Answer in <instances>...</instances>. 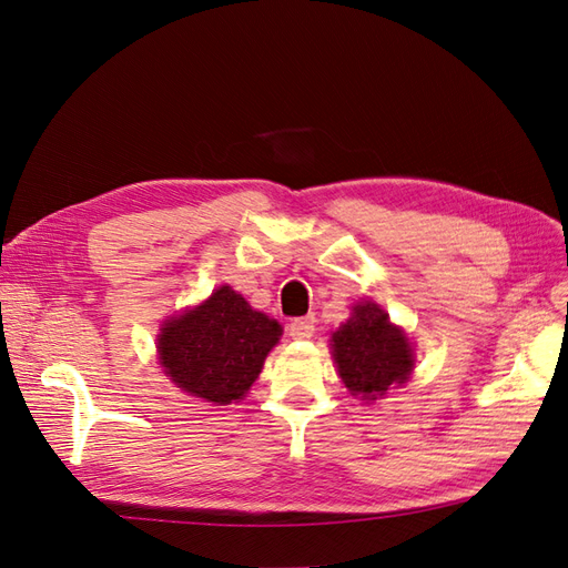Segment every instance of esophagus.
<instances>
[{
	"instance_id": "esophagus-1",
	"label": "esophagus",
	"mask_w": 568,
	"mask_h": 568,
	"mask_svg": "<svg viewBox=\"0 0 568 568\" xmlns=\"http://www.w3.org/2000/svg\"><path fill=\"white\" fill-rule=\"evenodd\" d=\"M315 334V317L307 315V317H298L288 324V336L294 341H307L313 338Z\"/></svg>"
}]
</instances>
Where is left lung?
<instances>
[{"label": "left lung", "mask_w": 568, "mask_h": 568, "mask_svg": "<svg viewBox=\"0 0 568 568\" xmlns=\"http://www.w3.org/2000/svg\"><path fill=\"white\" fill-rule=\"evenodd\" d=\"M332 348L343 384L365 400H376L393 384H405L415 367L407 336L374 303L355 305L353 317L334 332Z\"/></svg>", "instance_id": "obj_1"}]
</instances>
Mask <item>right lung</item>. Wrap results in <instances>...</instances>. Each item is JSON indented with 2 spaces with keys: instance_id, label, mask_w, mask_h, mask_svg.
<instances>
[{
  "instance_id": "obj_1",
  "label": "right lung",
  "mask_w": 568,
  "mask_h": 568,
  "mask_svg": "<svg viewBox=\"0 0 568 568\" xmlns=\"http://www.w3.org/2000/svg\"><path fill=\"white\" fill-rule=\"evenodd\" d=\"M282 326L230 286L194 311L168 320L159 336L165 374L182 390L215 405L242 400L257 379Z\"/></svg>"
}]
</instances>
